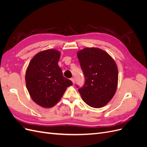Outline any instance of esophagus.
<instances>
[{"mask_svg":"<svg viewBox=\"0 0 147 147\" xmlns=\"http://www.w3.org/2000/svg\"><path fill=\"white\" fill-rule=\"evenodd\" d=\"M70 80H71V81L72 82L73 84H74V83H75V80H74V78H71Z\"/></svg>","mask_w":147,"mask_h":147,"instance_id":"obj_1","label":"esophagus"}]
</instances>
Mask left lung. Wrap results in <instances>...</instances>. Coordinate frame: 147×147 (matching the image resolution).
Wrapping results in <instances>:
<instances>
[{"mask_svg":"<svg viewBox=\"0 0 147 147\" xmlns=\"http://www.w3.org/2000/svg\"><path fill=\"white\" fill-rule=\"evenodd\" d=\"M77 56L85 78L84 84L78 89V92L89 106L102 107L116 92L117 65L107 53L98 48H84L78 51Z\"/></svg>","mask_w":147,"mask_h":147,"instance_id":"obj_1","label":"left lung"}]
</instances>
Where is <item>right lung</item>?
<instances>
[{
    "mask_svg": "<svg viewBox=\"0 0 147 147\" xmlns=\"http://www.w3.org/2000/svg\"><path fill=\"white\" fill-rule=\"evenodd\" d=\"M61 53L49 49L38 53L31 59L26 72V84L30 96L44 108H51L61 99L67 87L72 85L58 65Z\"/></svg>",
    "mask_w": 147,
    "mask_h": 147,
    "instance_id": "add662e5",
    "label": "right lung"
}]
</instances>
